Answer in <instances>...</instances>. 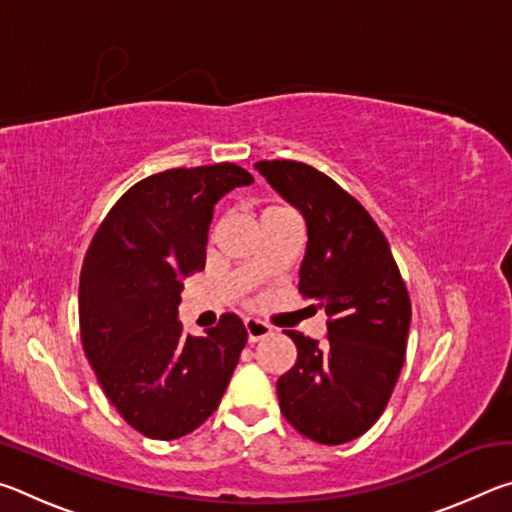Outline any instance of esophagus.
Instances as JSON below:
<instances>
[{
	"mask_svg": "<svg viewBox=\"0 0 512 512\" xmlns=\"http://www.w3.org/2000/svg\"><path fill=\"white\" fill-rule=\"evenodd\" d=\"M244 325H246L250 343H257V341H262V339H266V336L273 334V327L262 323V320H257V318H246Z\"/></svg>",
	"mask_w": 512,
	"mask_h": 512,
	"instance_id": "obj_1",
	"label": "esophagus"
}]
</instances>
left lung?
Masks as SVG:
<instances>
[{
    "instance_id": "1",
    "label": "left lung",
    "mask_w": 512,
    "mask_h": 512,
    "mask_svg": "<svg viewBox=\"0 0 512 512\" xmlns=\"http://www.w3.org/2000/svg\"><path fill=\"white\" fill-rule=\"evenodd\" d=\"M255 169L305 219L298 289L329 316L323 343L287 332L298 359L277 379L280 409L314 443H350L391 400L411 325L409 293L377 223L332 178L293 160Z\"/></svg>"
}]
</instances>
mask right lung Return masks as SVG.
Here are the masks:
<instances>
[{"instance_id":"add662e5","label":"right lung","mask_w":512,"mask_h":512,"mask_svg":"<svg viewBox=\"0 0 512 512\" xmlns=\"http://www.w3.org/2000/svg\"><path fill=\"white\" fill-rule=\"evenodd\" d=\"M246 185L253 176L230 162L155 173L119 198L85 255L83 348L103 393L146 438L201 427L248 341L235 314L201 336L178 320L183 280L205 266L214 205Z\"/></svg>"}]
</instances>
